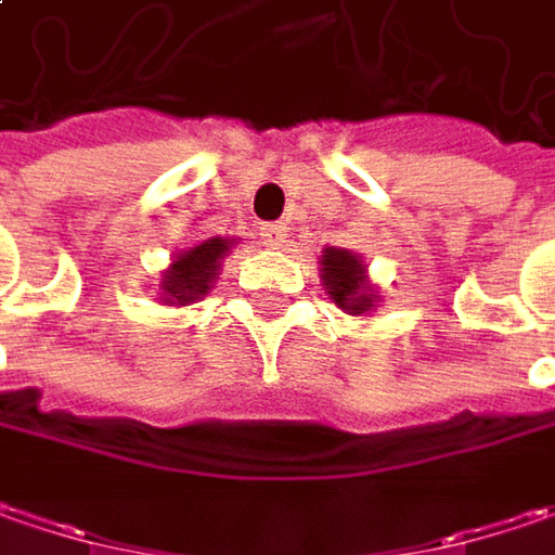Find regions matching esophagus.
Here are the masks:
<instances>
[{
    "label": "esophagus",
    "instance_id": "obj_1",
    "mask_svg": "<svg viewBox=\"0 0 555 555\" xmlns=\"http://www.w3.org/2000/svg\"><path fill=\"white\" fill-rule=\"evenodd\" d=\"M262 240H264V246H271V249H281V246L287 243V224H281V221H274V224H264Z\"/></svg>",
    "mask_w": 555,
    "mask_h": 555
}]
</instances>
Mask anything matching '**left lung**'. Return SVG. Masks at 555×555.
<instances>
[{
  "instance_id": "obj_1",
  "label": "left lung",
  "mask_w": 555,
  "mask_h": 555,
  "mask_svg": "<svg viewBox=\"0 0 555 555\" xmlns=\"http://www.w3.org/2000/svg\"><path fill=\"white\" fill-rule=\"evenodd\" d=\"M321 281L327 296L347 312V315H365L372 312L377 296L369 287V274L359 256H352L349 249L327 246L321 253Z\"/></svg>"
}]
</instances>
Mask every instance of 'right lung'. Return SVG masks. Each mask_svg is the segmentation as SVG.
Here are the masks:
<instances>
[{
	"label": "right lung",
	"instance_id": "right-lung-1",
	"mask_svg": "<svg viewBox=\"0 0 555 555\" xmlns=\"http://www.w3.org/2000/svg\"><path fill=\"white\" fill-rule=\"evenodd\" d=\"M231 243L234 240H228V236H208L203 243L178 253L175 262L162 274V284H158L162 299L171 306H186V302H196L199 296H206Z\"/></svg>",
	"mask_w": 555,
	"mask_h": 555
}]
</instances>
